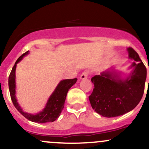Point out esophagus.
<instances>
[{
	"instance_id": "obj_1",
	"label": "esophagus",
	"mask_w": 149,
	"mask_h": 149,
	"mask_svg": "<svg viewBox=\"0 0 149 149\" xmlns=\"http://www.w3.org/2000/svg\"><path fill=\"white\" fill-rule=\"evenodd\" d=\"M88 75H89V71H84V72L82 73V74L80 75V79H82V80L85 79V78H88Z\"/></svg>"
}]
</instances>
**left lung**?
Here are the masks:
<instances>
[{"label": "left lung", "instance_id": "1", "mask_svg": "<svg viewBox=\"0 0 149 149\" xmlns=\"http://www.w3.org/2000/svg\"><path fill=\"white\" fill-rule=\"evenodd\" d=\"M127 51L129 57L135 61L131 66L134 71L128 78L123 80L117 73L106 71L91 79L94 89L89 100L92 109L104 117H116L130 111L143 97L146 68L134 49L128 47Z\"/></svg>", "mask_w": 149, "mask_h": 149}]
</instances>
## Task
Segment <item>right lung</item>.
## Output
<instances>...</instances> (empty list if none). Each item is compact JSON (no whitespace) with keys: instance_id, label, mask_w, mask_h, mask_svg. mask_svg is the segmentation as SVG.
<instances>
[{"instance_id":"obj_1","label":"right lung","mask_w":149,"mask_h":149,"mask_svg":"<svg viewBox=\"0 0 149 149\" xmlns=\"http://www.w3.org/2000/svg\"><path fill=\"white\" fill-rule=\"evenodd\" d=\"M29 54V51L24 53L22 56L18 58L16 61L14 66L13 67L11 72L8 78V85H9V90L11 97L12 102L14 104L15 107L17 109V111L22 116H24L29 120L32 122L38 123H47L53 122L56 120L59 116H60L61 111L63 110L64 107V102L66 100V95L69 90L76 83L77 78L73 79H66L61 80L60 83L57 85L55 90L52 94L50 97L49 98L47 103L46 104L45 109L38 113L30 114L24 112L22 109L19 106L16 97H15V70H16V66L18 62L22 60V58L25 55Z\"/></svg>"}]
</instances>
